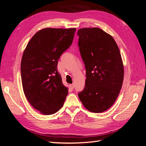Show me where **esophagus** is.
<instances>
[{
	"mask_svg": "<svg viewBox=\"0 0 146 146\" xmlns=\"http://www.w3.org/2000/svg\"><path fill=\"white\" fill-rule=\"evenodd\" d=\"M69 87L71 88V89H74V84H70L69 85Z\"/></svg>",
	"mask_w": 146,
	"mask_h": 146,
	"instance_id": "1",
	"label": "esophagus"
}]
</instances>
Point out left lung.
Masks as SVG:
<instances>
[{
  "label": "left lung",
  "mask_w": 146,
  "mask_h": 146,
  "mask_svg": "<svg viewBox=\"0 0 146 146\" xmlns=\"http://www.w3.org/2000/svg\"><path fill=\"white\" fill-rule=\"evenodd\" d=\"M78 45L86 68L85 86L78 96L88 111L102 113L115 102L123 80V65L114 38L98 27L78 30Z\"/></svg>",
  "instance_id": "left-lung-1"
}]
</instances>
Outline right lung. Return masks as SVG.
I'll use <instances>...</instances> for the list:
<instances>
[{"instance_id": "1", "label": "right lung", "mask_w": 146, "mask_h": 146, "mask_svg": "<svg viewBox=\"0 0 146 146\" xmlns=\"http://www.w3.org/2000/svg\"><path fill=\"white\" fill-rule=\"evenodd\" d=\"M76 29L46 28L28 42L21 63L24 94L32 107L50 115L63 107L68 94L58 72V60L72 44Z\"/></svg>"}]
</instances>
